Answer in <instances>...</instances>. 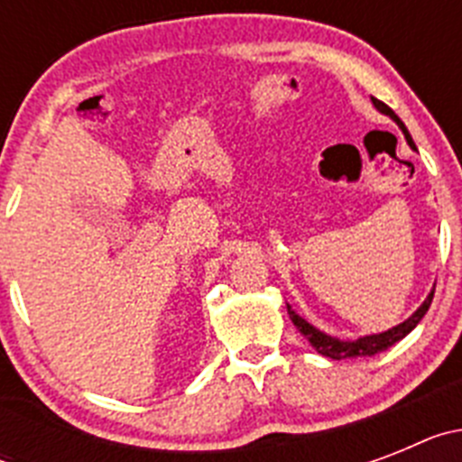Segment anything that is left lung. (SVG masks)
<instances>
[{"label": "left lung", "mask_w": 462, "mask_h": 462, "mask_svg": "<svg viewBox=\"0 0 462 462\" xmlns=\"http://www.w3.org/2000/svg\"><path fill=\"white\" fill-rule=\"evenodd\" d=\"M373 104H374V108L382 110L383 116H391L395 122H398V126H400V129H402V134H405L407 143H410V148L416 150L414 141H411L410 132H407V126L402 125V122H400V117L395 116L393 110H391L389 106L383 104V101L374 99V97H373ZM432 296H435V289H432L430 296H428L426 300H423L421 308L416 310V312L411 314L410 319L402 321V324L393 326V328H389V330H383V333H377V336L358 337V340H354V342H345V340H337V337L326 336V333L317 330V328H314V326H310L308 321L303 319V317H298V314L291 310V305H287V312H289V319L293 321V326H296V328L300 330V333H303L305 337H308L310 345H312L314 349H317V352L321 354V356H328V358H333V361H342V358L374 356V354L383 352V349H389V346H393L398 340H402V337H405L407 333H410V330H414L416 324H419V321L423 319V314L428 312V308H430V303H432Z\"/></svg>", "instance_id": "8db88e82"}]
</instances>
